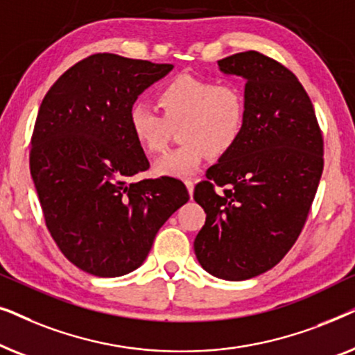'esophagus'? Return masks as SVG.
Segmentation results:
<instances>
[{
  "label": "esophagus",
  "mask_w": 355,
  "mask_h": 355,
  "mask_svg": "<svg viewBox=\"0 0 355 355\" xmlns=\"http://www.w3.org/2000/svg\"><path fill=\"white\" fill-rule=\"evenodd\" d=\"M186 187H187V191H189V196L192 197V193H193V182L192 181H186Z\"/></svg>",
  "instance_id": "34e87169"
}]
</instances>
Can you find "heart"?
<instances>
[{"label":"heart","mask_w":355,"mask_h":355,"mask_svg":"<svg viewBox=\"0 0 355 355\" xmlns=\"http://www.w3.org/2000/svg\"><path fill=\"white\" fill-rule=\"evenodd\" d=\"M158 110L137 100L128 114L129 130L147 153L163 152L171 128H178L181 145L155 164L159 176L187 178L196 174L207 155L223 157L241 139L245 123V100L232 84L179 76L159 90Z\"/></svg>","instance_id":"obj_1"}]
</instances>
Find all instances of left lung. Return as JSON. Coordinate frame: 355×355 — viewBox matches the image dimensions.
<instances>
[{
	"instance_id": "left-lung-1",
	"label": "left lung",
	"mask_w": 355,
	"mask_h": 355,
	"mask_svg": "<svg viewBox=\"0 0 355 355\" xmlns=\"http://www.w3.org/2000/svg\"><path fill=\"white\" fill-rule=\"evenodd\" d=\"M218 67L245 80V123L193 191L207 213L193 250L210 275L244 281L273 268L297 241L322 178L323 137L307 92L283 64L245 51ZM213 183L227 185L225 193Z\"/></svg>"
}]
</instances>
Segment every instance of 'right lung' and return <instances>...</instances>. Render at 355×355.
Segmentation results:
<instances>
[{"label": "right lung", "instance_id": "1", "mask_svg": "<svg viewBox=\"0 0 355 355\" xmlns=\"http://www.w3.org/2000/svg\"><path fill=\"white\" fill-rule=\"evenodd\" d=\"M171 71L100 53L67 69L42 101L31 174L48 231L85 273L116 278L137 270L159 227L189 200L178 179L130 181L150 163L129 130V108Z\"/></svg>", "mask_w": 355, "mask_h": 355}]
</instances>
